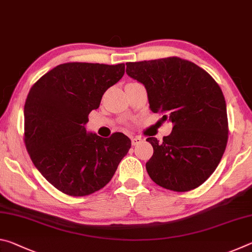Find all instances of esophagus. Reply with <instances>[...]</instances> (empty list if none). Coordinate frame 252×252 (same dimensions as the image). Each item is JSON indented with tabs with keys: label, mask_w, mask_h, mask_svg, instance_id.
<instances>
[{
	"label": "esophagus",
	"mask_w": 252,
	"mask_h": 252,
	"mask_svg": "<svg viewBox=\"0 0 252 252\" xmlns=\"http://www.w3.org/2000/svg\"><path fill=\"white\" fill-rule=\"evenodd\" d=\"M131 141H132V144H133V146H136V144H139V143H141L143 140H142V138L141 136H133V138L131 139Z\"/></svg>",
	"instance_id": "34e87169"
}]
</instances>
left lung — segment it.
<instances>
[{
	"instance_id": "1",
	"label": "left lung",
	"mask_w": 252,
	"mask_h": 252,
	"mask_svg": "<svg viewBox=\"0 0 252 252\" xmlns=\"http://www.w3.org/2000/svg\"><path fill=\"white\" fill-rule=\"evenodd\" d=\"M126 74L142 83L152 112L171 121L170 135L147 139L153 156L149 176L165 189H195L218 167L228 141L227 105L212 76L194 63L165 58L126 63Z\"/></svg>"
}]
</instances>
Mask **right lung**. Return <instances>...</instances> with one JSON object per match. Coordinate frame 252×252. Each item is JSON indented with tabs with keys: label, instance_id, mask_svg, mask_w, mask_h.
Segmentation results:
<instances>
[{
	"label": "right lung",
	"instance_id": "right-lung-1",
	"mask_svg": "<svg viewBox=\"0 0 252 252\" xmlns=\"http://www.w3.org/2000/svg\"><path fill=\"white\" fill-rule=\"evenodd\" d=\"M125 63H64L45 73L24 105V141L42 176L63 193L83 197L112 179L131 148L121 132L101 138L87 132L92 110L125 74Z\"/></svg>",
	"mask_w": 252,
	"mask_h": 252
}]
</instances>
